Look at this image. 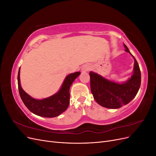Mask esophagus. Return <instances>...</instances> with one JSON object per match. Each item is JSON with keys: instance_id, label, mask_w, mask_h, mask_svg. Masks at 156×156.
<instances>
[{"instance_id": "esophagus-1", "label": "esophagus", "mask_w": 156, "mask_h": 156, "mask_svg": "<svg viewBox=\"0 0 156 156\" xmlns=\"http://www.w3.org/2000/svg\"><path fill=\"white\" fill-rule=\"evenodd\" d=\"M89 69H90V67L88 66H84L82 69V71L83 72H87V71H88Z\"/></svg>"}]
</instances>
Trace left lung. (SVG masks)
Instances as JSON below:
<instances>
[{
	"mask_svg": "<svg viewBox=\"0 0 156 156\" xmlns=\"http://www.w3.org/2000/svg\"><path fill=\"white\" fill-rule=\"evenodd\" d=\"M125 51L134 59L133 74L127 81L120 83L110 81L97 73L90 72V88L94 100L99 105L108 108H119L127 105L136 96L140 87L141 75L135 58L124 44Z\"/></svg>",
	"mask_w": 156,
	"mask_h": 156,
	"instance_id": "1",
	"label": "left lung"
}]
</instances>
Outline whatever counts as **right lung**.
Returning <instances> with one entry per match:
<instances>
[{"mask_svg": "<svg viewBox=\"0 0 156 156\" xmlns=\"http://www.w3.org/2000/svg\"><path fill=\"white\" fill-rule=\"evenodd\" d=\"M81 72L70 73L66 77L59 90L48 98L37 100L26 93L21 85L20 68L17 75L19 92L23 102L34 114L46 118L58 116L67 109L69 104V88Z\"/></svg>", "mask_w": 156, "mask_h": 156, "instance_id": "right-lung-1", "label": "right lung"}]
</instances>
